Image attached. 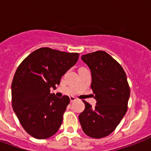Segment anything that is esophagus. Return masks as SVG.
<instances>
[{"instance_id":"34e87169","label":"esophagus","mask_w":151,"mask_h":151,"mask_svg":"<svg viewBox=\"0 0 151 151\" xmlns=\"http://www.w3.org/2000/svg\"><path fill=\"white\" fill-rule=\"evenodd\" d=\"M70 99L71 103H73V102H74L76 100V98L74 96H70Z\"/></svg>"}]
</instances>
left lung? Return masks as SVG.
Instances as JSON below:
<instances>
[{
  "label": "left lung",
  "mask_w": 151,
  "mask_h": 151,
  "mask_svg": "<svg viewBox=\"0 0 151 151\" xmlns=\"http://www.w3.org/2000/svg\"><path fill=\"white\" fill-rule=\"evenodd\" d=\"M81 59L91 70L92 88L96 100L92 107L86 101L79 115L87 136L99 139L109 136L118 125L128 109L130 88L122 66L103 51L83 55Z\"/></svg>",
  "instance_id": "obj_1"
}]
</instances>
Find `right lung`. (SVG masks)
<instances>
[{
    "label": "right lung",
    "mask_w": 151,
    "mask_h": 151,
    "mask_svg": "<svg viewBox=\"0 0 151 151\" xmlns=\"http://www.w3.org/2000/svg\"><path fill=\"white\" fill-rule=\"evenodd\" d=\"M78 57V53L41 48L18 66L12 83V108L22 128L34 138H49L61 126L70 98H58L50 89L56 88Z\"/></svg>",
    "instance_id": "obj_1"
}]
</instances>
